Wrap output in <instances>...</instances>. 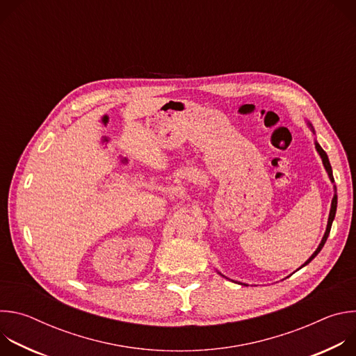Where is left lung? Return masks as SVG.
Segmentation results:
<instances>
[{
  "mask_svg": "<svg viewBox=\"0 0 356 356\" xmlns=\"http://www.w3.org/2000/svg\"><path fill=\"white\" fill-rule=\"evenodd\" d=\"M310 127H312V124H309ZM316 147H317V152L320 154V156H321V159H323V163H324V168H325V170L328 172V176H330V179H331V181L334 183V176H332V169H331V165H330V161H328V156H327V154L324 152V149L316 142ZM334 188H335V194H334V197H332V202H331V210H330V217H328V224H327V229H325V234H324V236H323V241H321V243L318 245V248L316 249V252L313 253L312 255V258L304 264L302 266H306L307 264H310L317 255H318V252L323 249V246H324V243H325V241H327V238H328V235H330V231H331V225H332V221H334V218H335V213H337V187L334 186Z\"/></svg>",
  "mask_w": 356,
  "mask_h": 356,
  "instance_id": "left-lung-1",
  "label": "left lung"
}]
</instances>
